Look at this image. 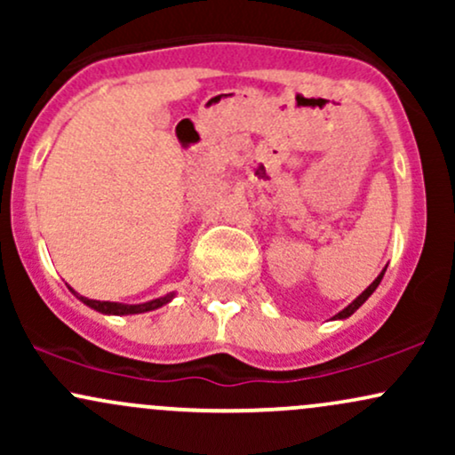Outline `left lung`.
Segmentation results:
<instances>
[{
	"instance_id": "8db88e82",
	"label": "left lung",
	"mask_w": 455,
	"mask_h": 455,
	"mask_svg": "<svg viewBox=\"0 0 455 455\" xmlns=\"http://www.w3.org/2000/svg\"><path fill=\"white\" fill-rule=\"evenodd\" d=\"M383 274H385V269H383ZM383 274H380V275H377V280H374V282H372V284H370V286H368V289H365V291H363V293H362V295H359V297H357V299H355V301H353V304H348L347 307H344V310H342V312H338V315H336V316H333V318H348V316H351V315H353V312H355V310H357V307H359V306H362V304H363V301H365V299H368V297L374 293V291H377V286L380 284V280H383Z\"/></svg>"
}]
</instances>
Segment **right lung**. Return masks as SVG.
Here are the masks:
<instances>
[{
    "instance_id": "obj_1",
    "label": "right lung",
    "mask_w": 455,
    "mask_h": 455,
    "mask_svg": "<svg viewBox=\"0 0 455 455\" xmlns=\"http://www.w3.org/2000/svg\"><path fill=\"white\" fill-rule=\"evenodd\" d=\"M72 291V289H70ZM75 293V291H72ZM76 295V293H75ZM78 299L83 301L85 306L93 307V310L102 312V315H117V316H124V315H140V312H149V310H156V307L169 304L171 299H173V293L160 297V299H151V301H145V304H117V301H98V299H87V297H81L76 295Z\"/></svg>"
}]
</instances>
